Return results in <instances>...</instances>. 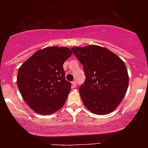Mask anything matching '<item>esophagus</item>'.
<instances>
[{"label": "esophagus", "mask_w": 148, "mask_h": 148, "mask_svg": "<svg viewBox=\"0 0 148 148\" xmlns=\"http://www.w3.org/2000/svg\"><path fill=\"white\" fill-rule=\"evenodd\" d=\"M76 86H77V82H75V81H73V82H72V87L73 88H76Z\"/></svg>", "instance_id": "1"}]
</instances>
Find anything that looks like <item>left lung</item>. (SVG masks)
<instances>
[{"mask_svg":"<svg viewBox=\"0 0 148 148\" xmlns=\"http://www.w3.org/2000/svg\"><path fill=\"white\" fill-rule=\"evenodd\" d=\"M71 50L83 64L86 81L79 94L86 108L96 114L114 111L126 94L129 75L123 60L98 45L75 46Z\"/></svg>","mask_w":148,"mask_h":148,"instance_id":"1","label":"left lung"}]
</instances>
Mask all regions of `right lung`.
<instances>
[{
  "label": "right lung",
  "instance_id": "obj_1",
  "mask_svg": "<svg viewBox=\"0 0 148 148\" xmlns=\"http://www.w3.org/2000/svg\"><path fill=\"white\" fill-rule=\"evenodd\" d=\"M70 48L48 46L36 51L18 71L17 85L22 98L36 113L50 115L64 106L71 88L63 63Z\"/></svg>",
  "mask_w": 148,
  "mask_h": 148
}]
</instances>
